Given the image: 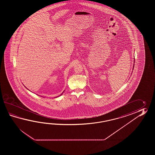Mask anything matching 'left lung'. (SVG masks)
Wrapping results in <instances>:
<instances>
[{
  "label": "left lung",
  "mask_w": 155,
  "mask_h": 155,
  "mask_svg": "<svg viewBox=\"0 0 155 155\" xmlns=\"http://www.w3.org/2000/svg\"><path fill=\"white\" fill-rule=\"evenodd\" d=\"M134 63H135V59H134ZM134 66H133V69H134Z\"/></svg>",
  "instance_id": "1"
}]
</instances>
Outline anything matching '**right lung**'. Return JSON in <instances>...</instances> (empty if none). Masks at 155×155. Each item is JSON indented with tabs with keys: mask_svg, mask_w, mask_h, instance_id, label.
Instances as JSON below:
<instances>
[{
	"mask_svg": "<svg viewBox=\"0 0 155 155\" xmlns=\"http://www.w3.org/2000/svg\"><path fill=\"white\" fill-rule=\"evenodd\" d=\"M64 92V91H63V92H62V94H61V95H60V96L62 95V94H63V92ZM59 96H58V97H59Z\"/></svg>",
	"mask_w": 155,
	"mask_h": 155,
	"instance_id": "add662e5",
	"label": "right lung"
}]
</instances>
